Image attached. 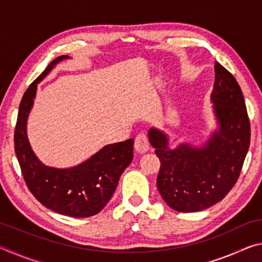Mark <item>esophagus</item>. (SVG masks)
Instances as JSON below:
<instances>
[{"instance_id": "34e87169", "label": "esophagus", "mask_w": 262, "mask_h": 262, "mask_svg": "<svg viewBox=\"0 0 262 262\" xmlns=\"http://www.w3.org/2000/svg\"><path fill=\"white\" fill-rule=\"evenodd\" d=\"M135 149H136V151L140 152V154H144V152L148 151L149 140H148V136L145 135L144 133H140V134L136 136Z\"/></svg>"}]
</instances>
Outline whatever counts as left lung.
I'll return each mask as SVG.
<instances>
[{"label":"left lung","mask_w":262,"mask_h":262,"mask_svg":"<svg viewBox=\"0 0 262 262\" xmlns=\"http://www.w3.org/2000/svg\"><path fill=\"white\" fill-rule=\"evenodd\" d=\"M211 101L219 129L203 147L181 143L171 149L165 133L149 130V141L161 161L157 188L177 211H200L223 200L237 183L250 147L251 126L242 89L219 62Z\"/></svg>","instance_id":"left-lung-1"}]
</instances>
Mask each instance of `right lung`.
Returning <instances> with one entry per match:
<instances>
[{
	"instance_id": "1",
	"label": "right lung",
	"mask_w": 262,
	"mask_h": 262,
	"mask_svg": "<svg viewBox=\"0 0 262 262\" xmlns=\"http://www.w3.org/2000/svg\"><path fill=\"white\" fill-rule=\"evenodd\" d=\"M64 59L69 56L61 55L53 60L25 91L15 128V152L33 196L57 214L81 219L98 214L107 205L122 172L132 162L134 140L105 145L85 162L69 168L46 166L39 161L29 143L26 122L38 83Z\"/></svg>"
}]
</instances>
